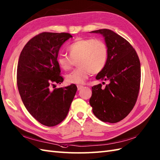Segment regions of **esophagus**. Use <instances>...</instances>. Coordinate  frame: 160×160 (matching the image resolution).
Instances as JSON below:
<instances>
[{
  "label": "esophagus",
  "instance_id": "obj_1",
  "mask_svg": "<svg viewBox=\"0 0 160 160\" xmlns=\"http://www.w3.org/2000/svg\"><path fill=\"white\" fill-rule=\"evenodd\" d=\"M77 88H78V90H81L82 88H84V87L83 86H81V85H78L77 86Z\"/></svg>",
  "mask_w": 160,
  "mask_h": 160
}]
</instances>
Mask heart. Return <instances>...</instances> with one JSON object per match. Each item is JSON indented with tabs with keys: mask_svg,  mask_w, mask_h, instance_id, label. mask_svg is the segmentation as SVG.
I'll return each mask as SVG.
<instances>
[{
	"mask_svg": "<svg viewBox=\"0 0 160 160\" xmlns=\"http://www.w3.org/2000/svg\"><path fill=\"white\" fill-rule=\"evenodd\" d=\"M68 51L69 56L59 54L57 62L63 70L68 71L77 62L78 68L65 76V80L69 84H83L91 73H99L106 65L108 49L102 40L77 39L68 47Z\"/></svg>",
	"mask_w": 160,
	"mask_h": 160,
	"instance_id": "obj_1",
	"label": "heart"
}]
</instances>
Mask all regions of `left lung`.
I'll list each match as a JSON object with an SVG mask.
<instances>
[{
	"label": "left lung",
	"mask_w": 160,
	"mask_h": 160,
	"mask_svg": "<svg viewBox=\"0 0 160 160\" xmlns=\"http://www.w3.org/2000/svg\"><path fill=\"white\" fill-rule=\"evenodd\" d=\"M102 35L108 49L105 68L96 76L108 80L105 88L92 87L89 100L92 112L103 122L114 123L123 119L136 102L140 84V63L136 52L127 40L109 29L90 32Z\"/></svg>",
	"instance_id": "8db88e82"
}]
</instances>
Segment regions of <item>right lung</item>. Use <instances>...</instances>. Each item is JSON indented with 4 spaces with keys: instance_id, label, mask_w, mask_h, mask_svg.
<instances>
[{
    "instance_id": "obj_1",
    "label": "right lung",
    "mask_w": 160,
    "mask_h": 160,
    "mask_svg": "<svg viewBox=\"0 0 160 160\" xmlns=\"http://www.w3.org/2000/svg\"><path fill=\"white\" fill-rule=\"evenodd\" d=\"M72 36L67 32H42L29 40L22 49L17 68V84L28 112L40 123L52 127L68 114L77 91L74 84L50 89L63 78L57 57L61 47Z\"/></svg>"
}]
</instances>
